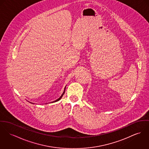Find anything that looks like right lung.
<instances>
[{
    "instance_id": "right-lung-1",
    "label": "right lung",
    "mask_w": 149,
    "mask_h": 149,
    "mask_svg": "<svg viewBox=\"0 0 149 149\" xmlns=\"http://www.w3.org/2000/svg\"><path fill=\"white\" fill-rule=\"evenodd\" d=\"M65 88H66V87H65ZM65 90H64V92H63V93H62V95H61V96H60V97H59V98H58V99L57 100H55V101H54V102H57V101H58V100H60V99H61V98H62V96H63V95H64V93H65Z\"/></svg>"
}]
</instances>
